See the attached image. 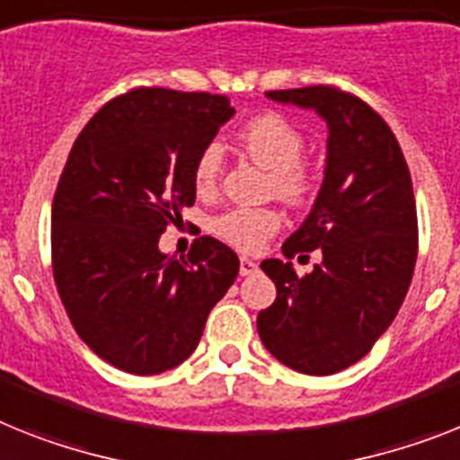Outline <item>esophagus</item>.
<instances>
[{"instance_id": "34e87169", "label": "esophagus", "mask_w": 460, "mask_h": 460, "mask_svg": "<svg viewBox=\"0 0 460 460\" xmlns=\"http://www.w3.org/2000/svg\"><path fill=\"white\" fill-rule=\"evenodd\" d=\"M260 271V266L254 264L248 257H241V276H252V273Z\"/></svg>"}]
</instances>
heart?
I'll use <instances>...</instances> for the list:
<instances>
[{
    "mask_svg": "<svg viewBox=\"0 0 460 460\" xmlns=\"http://www.w3.org/2000/svg\"><path fill=\"white\" fill-rule=\"evenodd\" d=\"M241 145L257 164L273 172V189L280 199L289 203H302L306 199L311 182L299 165L306 140L292 123L278 114H260L243 126ZM219 172H222V149L217 145H208L194 164V184L200 194L215 189ZM278 226L280 219L276 212L250 210V208L224 212L212 222V231L219 238L248 252L260 250L266 238L276 234Z\"/></svg>",
    "mask_w": 460,
    "mask_h": 460,
    "instance_id": "heart-1",
    "label": "heart"
}]
</instances>
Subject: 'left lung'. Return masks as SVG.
<instances>
[{
  "instance_id": "left-lung-1",
  "label": "left lung",
  "mask_w": 460,
  "mask_h": 460,
  "mask_svg": "<svg viewBox=\"0 0 460 460\" xmlns=\"http://www.w3.org/2000/svg\"><path fill=\"white\" fill-rule=\"evenodd\" d=\"M280 105L327 123L325 177L285 257L320 250L304 278L264 260L276 302L257 315L266 350L289 369L327 376L372 350L395 320L414 276L419 229L407 161L388 123L360 98L330 86L269 91Z\"/></svg>"
}]
</instances>
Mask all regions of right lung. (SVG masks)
<instances>
[{"instance_id":"1","label":"right lung","mask_w":460,"mask_h":460,"mask_svg":"<svg viewBox=\"0 0 460 460\" xmlns=\"http://www.w3.org/2000/svg\"><path fill=\"white\" fill-rule=\"evenodd\" d=\"M236 114L226 95L137 88L86 123L51 210L53 276L81 341L128 374H161L194 353L212 306L238 276L210 236L187 257L158 238L194 206V164Z\"/></svg>"}]
</instances>
